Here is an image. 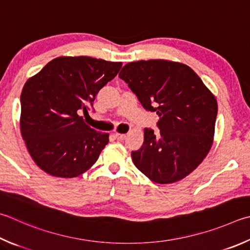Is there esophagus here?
<instances>
[{"mask_svg": "<svg viewBox=\"0 0 250 250\" xmlns=\"http://www.w3.org/2000/svg\"><path fill=\"white\" fill-rule=\"evenodd\" d=\"M115 137H116V139H117V140H119V141H124V140L126 138V135H125V134H124V133H116V134H115Z\"/></svg>", "mask_w": 250, "mask_h": 250, "instance_id": "34e87169", "label": "esophagus"}]
</instances>
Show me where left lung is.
Returning <instances> with one entry per match:
<instances>
[{
  "instance_id": "obj_1",
  "label": "left lung",
  "mask_w": 250,
  "mask_h": 250,
  "mask_svg": "<svg viewBox=\"0 0 250 250\" xmlns=\"http://www.w3.org/2000/svg\"><path fill=\"white\" fill-rule=\"evenodd\" d=\"M119 78L146 110L160 117V133L144 129V142L131 153L137 168L156 184L185 178L210 152L216 98L191 67L168 60L126 63Z\"/></svg>"
}]
</instances>
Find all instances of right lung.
I'll return each mask as SVG.
<instances>
[{
  "label": "right lung",
  "instance_id": "1",
  "mask_svg": "<svg viewBox=\"0 0 250 250\" xmlns=\"http://www.w3.org/2000/svg\"><path fill=\"white\" fill-rule=\"evenodd\" d=\"M121 62L90 57H59L28 79L21 95V133L34 162L47 174L73 178L98 160L109 134L85 124L99 89Z\"/></svg>",
  "mask_w": 250,
  "mask_h": 250
}]
</instances>
